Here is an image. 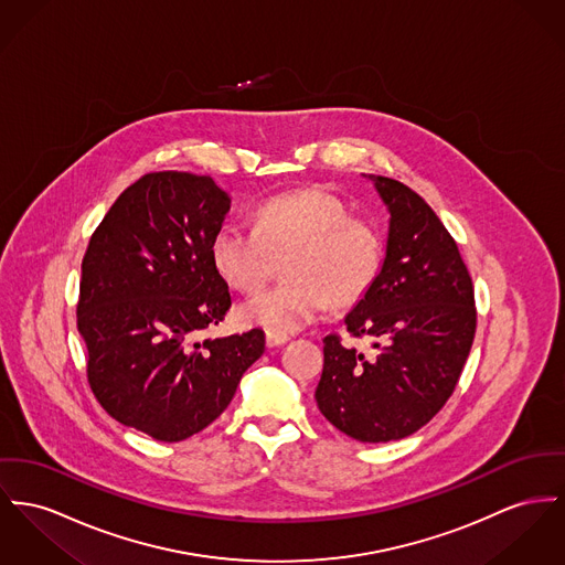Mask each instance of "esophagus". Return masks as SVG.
Listing matches in <instances>:
<instances>
[{
	"label": "esophagus",
	"instance_id": "obj_1",
	"mask_svg": "<svg viewBox=\"0 0 565 565\" xmlns=\"http://www.w3.org/2000/svg\"><path fill=\"white\" fill-rule=\"evenodd\" d=\"M287 340H289L287 334H280V332H265V342H267V347H269V349L280 347V344H285Z\"/></svg>",
	"mask_w": 565,
	"mask_h": 565
}]
</instances>
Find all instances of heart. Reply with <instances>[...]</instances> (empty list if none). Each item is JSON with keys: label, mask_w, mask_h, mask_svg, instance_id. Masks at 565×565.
<instances>
[{"label": "heart", "mask_w": 565, "mask_h": 565, "mask_svg": "<svg viewBox=\"0 0 565 565\" xmlns=\"http://www.w3.org/2000/svg\"><path fill=\"white\" fill-rule=\"evenodd\" d=\"M216 271L233 289L255 294L285 264L287 282L239 306V319L267 332H296L362 300L383 265V239L373 223L349 216L326 189L280 192L253 212V228L223 223L210 242Z\"/></svg>", "instance_id": "obj_1"}]
</instances>
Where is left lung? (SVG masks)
Listing matches in <instances>:
<instances>
[{
    "label": "left lung",
    "instance_id": "8db88e82",
    "mask_svg": "<svg viewBox=\"0 0 565 565\" xmlns=\"http://www.w3.org/2000/svg\"><path fill=\"white\" fill-rule=\"evenodd\" d=\"M390 210L385 259L371 291L344 317L366 358L323 339L319 412L344 435L385 444L430 422L460 379L476 337V298L458 246L430 205L401 182L373 178Z\"/></svg>",
    "mask_w": 565,
    "mask_h": 565
}]
</instances>
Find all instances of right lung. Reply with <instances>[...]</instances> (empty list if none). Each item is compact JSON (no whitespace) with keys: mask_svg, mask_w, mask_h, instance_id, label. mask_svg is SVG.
<instances>
[{"mask_svg":"<svg viewBox=\"0 0 565 565\" xmlns=\"http://www.w3.org/2000/svg\"><path fill=\"white\" fill-rule=\"evenodd\" d=\"M228 205L210 175L146 173L117 196L81 264L89 387L107 414L156 441L210 426L264 355V330L199 340L231 308L210 257Z\"/></svg>","mask_w":565,"mask_h":565,"instance_id":"obj_1","label":"right lung"}]
</instances>
